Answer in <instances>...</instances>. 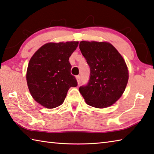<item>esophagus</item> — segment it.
Returning a JSON list of instances; mask_svg holds the SVG:
<instances>
[{"instance_id": "esophagus-1", "label": "esophagus", "mask_w": 154, "mask_h": 154, "mask_svg": "<svg viewBox=\"0 0 154 154\" xmlns=\"http://www.w3.org/2000/svg\"><path fill=\"white\" fill-rule=\"evenodd\" d=\"M76 79H77V83L79 84V82H80V76H79V75H78V76H76Z\"/></svg>"}]
</instances>
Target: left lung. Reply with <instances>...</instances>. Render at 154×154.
<instances>
[{
    "instance_id": "1",
    "label": "left lung",
    "mask_w": 154,
    "mask_h": 154,
    "mask_svg": "<svg viewBox=\"0 0 154 154\" xmlns=\"http://www.w3.org/2000/svg\"><path fill=\"white\" fill-rule=\"evenodd\" d=\"M79 49L90 68L88 85L79 88L85 103L103 109L113 105L126 89L129 72L116 48L106 41H82Z\"/></svg>"
}]
</instances>
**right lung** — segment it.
<instances>
[{
  "label": "right lung",
  "mask_w": 154,
  "mask_h": 154,
  "mask_svg": "<svg viewBox=\"0 0 154 154\" xmlns=\"http://www.w3.org/2000/svg\"><path fill=\"white\" fill-rule=\"evenodd\" d=\"M78 45L79 41L48 43L31 57L26 75L27 85L41 106L53 109L61 105L69 88L77 85L69 60Z\"/></svg>",
  "instance_id": "1"
}]
</instances>
